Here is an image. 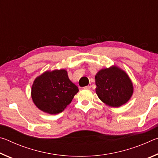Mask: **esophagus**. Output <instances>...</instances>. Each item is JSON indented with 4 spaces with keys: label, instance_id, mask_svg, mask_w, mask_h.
I'll use <instances>...</instances> for the list:
<instances>
[{
    "label": "esophagus",
    "instance_id": "obj_1",
    "mask_svg": "<svg viewBox=\"0 0 158 158\" xmlns=\"http://www.w3.org/2000/svg\"><path fill=\"white\" fill-rule=\"evenodd\" d=\"M84 89H90V85H86V86H85V87H84Z\"/></svg>",
    "mask_w": 158,
    "mask_h": 158
}]
</instances>
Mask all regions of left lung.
<instances>
[{
	"label": "left lung",
	"mask_w": 158,
	"mask_h": 158,
	"mask_svg": "<svg viewBox=\"0 0 158 158\" xmlns=\"http://www.w3.org/2000/svg\"><path fill=\"white\" fill-rule=\"evenodd\" d=\"M96 93L110 106L118 107L130 100L133 86L127 74L116 66L101 69L95 76Z\"/></svg>",
	"instance_id": "left-lung-1"
}]
</instances>
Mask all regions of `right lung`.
<instances>
[{"instance_id": "add662e5", "label": "right lung", "mask_w": 158, "mask_h": 158, "mask_svg": "<svg viewBox=\"0 0 158 158\" xmlns=\"http://www.w3.org/2000/svg\"><path fill=\"white\" fill-rule=\"evenodd\" d=\"M79 91L65 69L45 72L32 85L31 96L37 107L46 113L57 114L66 108Z\"/></svg>"}]
</instances>
